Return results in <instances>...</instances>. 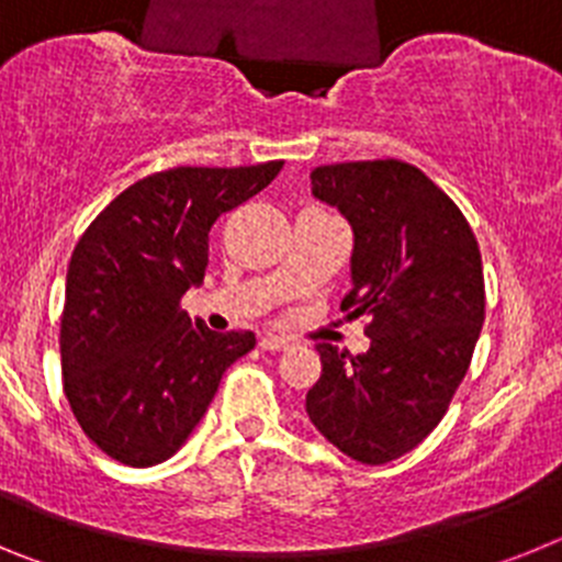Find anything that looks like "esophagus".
Wrapping results in <instances>:
<instances>
[{
    "instance_id": "34e87169",
    "label": "esophagus",
    "mask_w": 562,
    "mask_h": 562,
    "mask_svg": "<svg viewBox=\"0 0 562 562\" xmlns=\"http://www.w3.org/2000/svg\"><path fill=\"white\" fill-rule=\"evenodd\" d=\"M261 349H265V351H284V349H290V340H284V337H278V335H265V337H261Z\"/></svg>"
}]
</instances>
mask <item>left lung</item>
<instances>
[{
	"mask_svg": "<svg viewBox=\"0 0 562 562\" xmlns=\"http://www.w3.org/2000/svg\"><path fill=\"white\" fill-rule=\"evenodd\" d=\"M310 180L355 233L340 306L369 315L371 346L351 357L317 342L324 371L306 414L342 456L385 464L439 425L470 369L484 326L479 241L448 193L408 162H335Z\"/></svg>",
	"mask_w": 562,
	"mask_h": 562,
	"instance_id": "obj_1",
	"label": "left lung"
}]
</instances>
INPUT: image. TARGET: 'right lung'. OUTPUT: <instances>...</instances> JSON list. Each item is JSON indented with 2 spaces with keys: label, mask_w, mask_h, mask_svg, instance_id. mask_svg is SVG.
Returning <instances> with one entry per match:
<instances>
[{
  "label": "right lung",
  "mask_w": 562,
  "mask_h": 562,
  "mask_svg": "<svg viewBox=\"0 0 562 562\" xmlns=\"http://www.w3.org/2000/svg\"><path fill=\"white\" fill-rule=\"evenodd\" d=\"M281 160L238 168H168L114 196L78 238L61 315L64 394L83 434L114 461L171 459L200 425L252 331L191 324L180 301L200 286L207 233L256 196Z\"/></svg>",
  "instance_id": "1"
}]
</instances>
